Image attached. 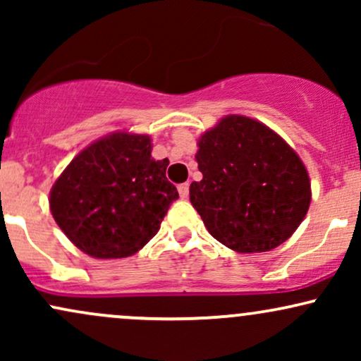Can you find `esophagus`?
<instances>
[{"mask_svg": "<svg viewBox=\"0 0 361 361\" xmlns=\"http://www.w3.org/2000/svg\"><path fill=\"white\" fill-rule=\"evenodd\" d=\"M178 192H180V197H181V198H188L190 185H188V183H181L180 186H178Z\"/></svg>", "mask_w": 361, "mask_h": 361, "instance_id": "1", "label": "esophagus"}]
</instances>
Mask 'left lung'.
<instances>
[{"instance_id": "left-lung-1", "label": "left lung", "mask_w": 361, "mask_h": 361, "mask_svg": "<svg viewBox=\"0 0 361 361\" xmlns=\"http://www.w3.org/2000/svg\"><path fill=\"white\" fill-rule=\"evenodd\" d=\"M202 181L190 202L207 231L238 252H264L297 231L310 205L304 163L258 120L227 115L198 139Z\"/></svg>"}]
</instances>
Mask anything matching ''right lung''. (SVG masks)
<instances>
[{
  "label": "right lung",
  "instance_id": "add662e5",
  "mask_svg": "<svg viewBox=\"0 0 361 361\" xmlns=\"http://www.w3.org/2000/svg\"><path fill=\"white\" fill-rule=\"evenodd\" d=\"M151 137L114 132L82 149L57 178L49 205L74 246L98 259L127 258L159 231L178 190Z\"/></svg>",
  "mask_w": 361,
  "mask_h": 361
}]
</instances>
